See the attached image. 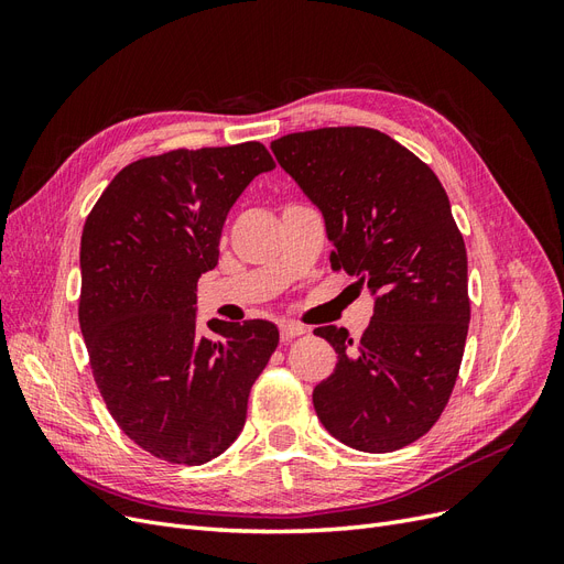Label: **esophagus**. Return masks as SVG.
I'll list each match as a JSON object with an SVG mask.
<instances>
[{
	"label": "esophagus",
	"instance_id": "obj_1",
	"mask_svg": "<svg viewBox=\"0 0 564 564\" xmlns=\"http://www.w3.org/2000/svg\"><path fill=\"white\" fill-rule=\"evenodd\" d=\"M303 334H305V327H301V324H296V322H282L280 324L282 340H294V338H299Z\"/></svg>",
	"mask_w": 564,
	"mask_h": 564
}]
</instances>
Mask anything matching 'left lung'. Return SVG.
<instances>
[{
	"mask_svg": "<svg viewBox=\"0 0 564 564\" xmlns=\"http://www.w3.org/2000/svg\"><path fill=\"white\" fill-rule=\"evenodd\" d=\"M324 216L334 270L377 296L352 344L317 327L338 352L313 390L317 419L344 445L383 454L429 433L447 406L468 336V256L433 169L369 127H324L270 143Z\"/></svg>",
	"mask_w": 564,
	"mask_h": 564,
	"instance_id": "obj_1",
	"label": "left lung"
}]
</instances>
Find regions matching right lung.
<instances>
[{
  "mask_svg": "<svg viewBox=\"0 0 564 564\" xmlns=\"http://www.w3.org/2000/svg\"><path fill=\"white\" fill-rule=\"evenodd\" d=\"M272 166L256 141L135 160L84 224L79 327L96 386L124 435L169 464H207L232 445L280 344L265 319H212L216 338L195 322L226 216Z\"/></svg>",
  "mask_w": 564,
  "mask_h": 564,
  "instance_id": "right-lung-1",
  "label": "right lung"
}]
</instances>
